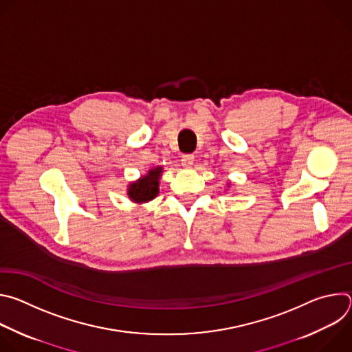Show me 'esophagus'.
<instances>
[{
    "label": "esophagus",
    "mask_w": 352,
    "mask_h": 352,
    "mask_svg": "<svg viewBox=\"0 0 352 352\" xmlns=\"http://www.w3.org/2000/svg\"><path fill=\"white\" fill-rule=\"evenodd\" d=\"M193 160H195L193 155H184L181 159V163L184 167H190L193 164Z\"/></svg>",
    "instance_id": "obj_1"
}]
</instances>
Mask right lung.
Here are the masks:
<instances>
[{
  "label": "right lung",
  "instance_id": "right-lung-1",
  "mask_svg": "<svg viewBox=\"0 0 352 352\" xmlns=\"http://www.w3.org/2000/svg\"><path fill=\"white\" fill-rule=\"evenodd\" d=\"M162 174V168H153L150 170L147 175H144L142 179L133 182L129 186V197L133 202H148L159 193V177Z\"/></svg>",
  "mask_w": 352,
  "mask_h": 352
}]
</instances>
